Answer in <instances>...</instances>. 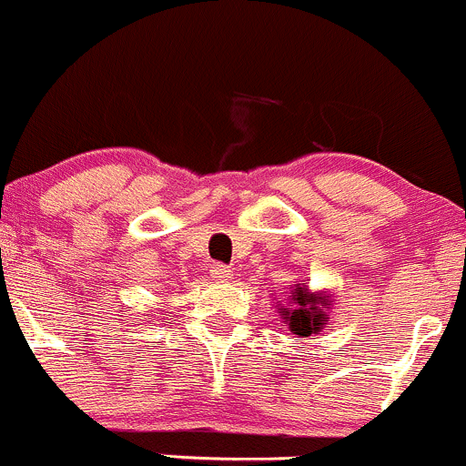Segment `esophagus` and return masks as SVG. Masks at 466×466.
Instances as JSON below:
<instances>
[{
    "label": "esophagus",
    "instance_id": "obj_1",
    "mask_svg": "<svg viewBox=\"0 0 466 466\" xmlns=\"http://www.w3.org/2000/svg\"><path fill=\"white\" fill-rule=\"evenodd\" d=\"M210 278H213V280H218V282H224V280H228V278H231V268H228L227 265H213L210 267Z\"/></svg>",
    "mask_w": 466,
    "mask_h": 466
}]
</instances>
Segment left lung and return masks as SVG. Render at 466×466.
<instances>
[{"label": "left lung", "instance_id": "obj_1", "mask_svg": "<svg viewBox=\"0 0 466 466\" xmlns=\"http://www.w3.org/2000/svg\"><path fill=\"white\" fill-rule=\"evenodd\" d=\"M332 294L328 291H309L307 282L294 285L289 291V305L280 307V316L289 329L299 337H311V334L323 332L328 309L332 307Z\"/></svg>", "mask_w": 466, "mask_h": 466}]
</instances>
